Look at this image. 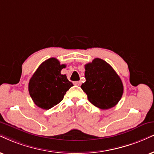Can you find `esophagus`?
<instances>
[{"label":"esophagus","instance_id":"esophagus-1","mask_svg":"<svg viewBox=\"0 0 154 154\" xmlns=\"http://www.w3.org/2000/svg\"><path fill=\"white\" fill-rule=\"evenodd\" d=\"M73 83L75 85V86H81V81H75Z\"/></svg>","mask_w":154,"mask_h":154}]
</instances>
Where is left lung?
Here are the masks:
<instances>
[{
    "instance_id": "left-lung-1",
    "label": "left lung",
    "mask_w": 154,
    "mask_h": 154,
    "mask_svg": "<svg viewBox=\"0 0 154 154\" xmlns=\"http://www.w3.org/2000/svg\"><path fill=\"white\" fill-rule=\"evenodd\" d=\"M86 82L81 88L89 101L100 109L115 106L122 97L123 86L113 68L100 58H95L85 65Z\"/></svg>"
}]
</instances>
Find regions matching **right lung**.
Wrapping results in <instances>:
<instances>
[{"instance_id":"right-lung-1","label":"right lung","mask_w":154,"mask_h":154,"mask_svg":"<svg viewBox=\"0 0 154 154\" xmlns=\"http://www.w3.org/2000/svg\"><path fill=\"white\" fill-rule=\"evenodd\" d=\"M66 68L55 58H48L40 65L28 83V91L34 103L48 110L59 103L73 84L60 71Z\"/></svg>"}]
</instances>
